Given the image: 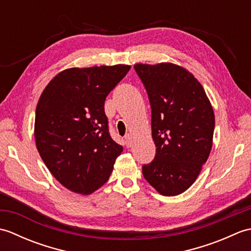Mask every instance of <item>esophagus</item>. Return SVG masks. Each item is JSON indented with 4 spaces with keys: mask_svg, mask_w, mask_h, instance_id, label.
<instances>
[{
    "mask_svg": "<svg viewBox=\"0 0 251 251\" xmlns=\"http://www.w3.org/2000/svg\"><path fill=\"white\" fill-rule=\"evenodd\" d=\"M124 140H125V145H126V147H127V148H129V147L131 146V142H132V140H131V136H130L129 134H127V135L124 137Z\"/></svg>",
    "mask_w": 251,
    "mask_h": 251,
    "instance_id": "obj_1",
    "label": "esophagus"
}]
</instances>
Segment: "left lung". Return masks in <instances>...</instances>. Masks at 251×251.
<instances>
[{
  "label": "left lung",
  "instance_id": "left-lung-1",
  "mask_svg": "<svg viewBox=\"0 0 251 251\" xmlns=\"http://www.w3.org/2000/svg\"><path fill=\"white\" fill-rule=\"evenodd\" d=\"M135 70L150 100L153 161L143 177L159 194L175 196L194 183L209 156L215 114L209 99L192 73L170 62L137 63Z\"/></svg>",
  "mask_w": 251,
  "mask_h": 251
}]
</instances>
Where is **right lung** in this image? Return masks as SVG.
I'll use <instances>...</instances> for the list:
<instances>
[{"mask_svg": "<svg viewBox=\"0 0 251 251\" xmlns=\"http://www.w3.org/2000/svg\"><path fill=\"white\" fill-rule=\"evenodd\" d=\"M130 66L71 68L51 79L36 105L37 151L51 175L74 193L92 194L113 170L123 147L112 139L106 96Z\"/></svg>", "mask_w": 251, "mask_h": 251, "instance_id": "add662e5", "label": "right lung"}]
</instances>
